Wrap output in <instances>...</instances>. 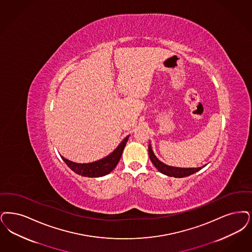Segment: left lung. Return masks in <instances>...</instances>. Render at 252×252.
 Here are the masks:
<instances>
[{
    "label": "left lung",
    "instance_id": "1",
    "mask_svg": "<svg viewBox=\"0 0 252 252\" xmlns=\"http://www.w3.org/2000/svg\"><path fill=\"white\" fill-rule=\"evenodd\" d=\"M148 152H149V158L151 159L152 163L154 164V166L163 174L171 176V177L182 178V177L189 176L193 173L200 171L204 167L203 166V167H200V168H177V167H172V166L166 165L156 157V155L154 154V151L152 149L150 142H149V146H148Z\"/></svg>",
    "mask_w": 252,
    "mask_h": 252
}]
</instances>
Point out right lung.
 <instances>
[{
	"mask_svg": "<svg viewBox=\"0 0 252 252\" xmlns=\"http://www.w3.org/2000/svg\"><path fill=\"white\" fill-rule=\"evenodd\" d=\"M128 138H129V135L126 136L110 155H108L107 157L101 158L99 160L89 162V163H79V162L69 160L64 157H63L62 155H60L61 158L72 171L79 175L84 176V177H92V178L101 177L109 174L112 170L115 169V167L117 166L118 162L121 158L122 154Z\"/></svg>",
	"mask_w": 252,
	"mask_h": 252,
	"instance_id": "right-lung-1",
	"label": "right lung"
}]
</instances>
